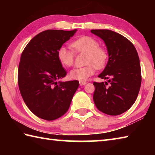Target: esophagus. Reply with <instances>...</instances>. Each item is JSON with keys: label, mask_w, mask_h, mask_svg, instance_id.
<instances>
[{"label": "esophagus", "mask_w": 155, "mask_h": 155, "mask_svg": "<svg viewBox=\"0 0 155 155\" xmlns=\"http://www.w3.org/2000/svg\"><path fill=\"white\" fill-rule=\"evenodd\" d=\"M79 83H80V85H85L87 84V82H86V81H80Z\"/></svg>", "instance_id": "34e87169"}]
</instances>
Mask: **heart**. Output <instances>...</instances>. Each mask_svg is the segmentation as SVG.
Returning <instances> with one entry per match:
<instances>
[{
  "mask_svg": "<svg viewBox=\"0 0 155 155\" xmlns=\"http://www.w3.org/2000/svg\"><path fill=\"white\" fill-rule=\"evenodd\" d=\"M71 46L75 52L87 54L85 59L87 65L71 70L69 74L71 79L84 81L94 74L96 68L101 70L105 67L108 61L109 54L105 48L100 46L99 41L96 39L84 35L73 41ZM74 51L72 48L64 46L59 48L57 58L63 66L71 67L74 64L75 53Z\"/></svg>",
  "mask_w": 155,
  "mask_h": 155,
  "instance_id": "b5f03b06",
  "label": "heart"
}]
</instances>
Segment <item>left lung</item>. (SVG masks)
Masks as SVG:
<instances>
[{
	"label": "left lung",
	"mask_w": 155,
	"mask_h": 155,
	"mask_svg": "<svg viewBox=\"0 0 155 155\" xmlns=\"http://www.w3.org/2000/svg\"><path fill=\"white\" fill-rule=\"evenodd\" d=\"M91 32L104 40L109 61L98 77L108 83L94 82V102L99 111L118 115L129 109L137 99L141 87V73L137 52L130 41L120 34L107 29Z\"/></svg>",
	"instance_id": "1"
}]
</instances>
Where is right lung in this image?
<instances>
[{
  "instance_id": "add662e5",
  "label": "right lung",
  "mask_w": 155,
  "mask_h": 155,
  "mask_svg": "<svg viewBox=\"0 0 155 155\" xmlns=\"http://www.w3.org/2000/svg\"><path fill=\"white\" fill-rule=\"evenodd\" d=\"M76 31H42L28 43L21 54L18 87L26 105L40 118L51 121L64 115L79 85L78 81L57 82L67 74L57 58V51Z\"/></svg>"
}]
</instances>
